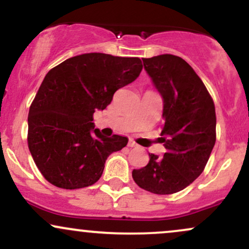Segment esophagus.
Returning a JSON list of instances; mask_svg holds the SVG:
<instances>
[{
	"label": "esophagus",
	"instance_id": "34e87169",
	"mask_svg": "<svg viewBox=\"0 0 249 249\" xmlns=\"http://www.w3.org/2000/svg\"><path fill=\"white\" fill-rule=\"evenodd\" d=\"M127 146L128 147H137L138 145H137V142L132 141V139H130V141H128V142H127Z\"/></svg>",
	"mask_w": 249,
	"mask_h": 249
}]
</instances>
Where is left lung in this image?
<instances>
[{"label": "left lung", "instance_id": "left-lung-1", "mask_svg": "<svg viewBox=\"0 0 249 249\" xmlns=\"http://www.w3.org/2000/svg\"><path fill=\"white\" fill-rule=\"evenodd\" d=\"M164 101L162 158L148 153L146 166L132 171L142 190L172 194L192 184L205 170L216 139L214 102L200 77L181 57L142 58Z\"/></svg>", "mask_w": 249, "mask_h": 249}]
</instances>
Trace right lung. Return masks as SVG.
I'll list each match as a JSON object with an SVG mask.
<instances>
[{"instance_id":"obj_1","label":"right lung","mask_w":249,"mask_h":249,"mask_svg":"<svg viewBox=\"0 0 249 249\" xmlns=\"http://www.w3.org/2000/svg\"><path fill=\"white\" fill-rule=\"evenodd\" d=\"M142 69L138 57L83 53L53 68L28 116V147L37 168L53 186L76 190L102 177L107 157L126 146V137H105L93 126L118 89Z\"/></svg>"}]
</instances>
